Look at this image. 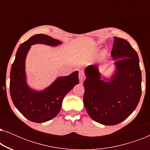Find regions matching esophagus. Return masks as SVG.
Listing matches in <instances>:
<instances>
[{"instance_id": "esophagus-1", "label": "esophagus", "mask_w": 150, "mask_h": 150, "mask_svg": "<svg viewBox=\"0 0 150 150\" xmlns=\"http://www.w3.org/2000/svg\"><path fill=\"white\" fill-rule=\"evenodd\" d=\"M79 80L80 81H81V83H83V80L85 79V75H84V74L82 72V71H81V72L79 73Z\"/></svg>"}]
</instances>
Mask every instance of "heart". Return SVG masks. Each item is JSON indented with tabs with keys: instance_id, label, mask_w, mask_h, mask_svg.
Wrapping results in <instances>:
<instances>
[{
	"instance_id": "obj_1",
	"label": "heart",
	"mask_w": 150,
	"mask_h": 150,
	"mask_svg": "<svg viewBox=\"0 0 150 150\" xmlns=\"http://www.w3.org/2000/svg\"><path fill=\"white\" fill-rule=\"evenodd\" d=\"M106 51H103V52H102V56L103 57H104L106 56Z\"/></svg>"
}]
</instances>
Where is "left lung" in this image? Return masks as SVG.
<instances>
[{"mask_svg":"<svg viewBox=\"0 0 150 150\" xmlns=\"http://www.w3.org/2000/svg\"><path fill=\"white\" fill-rule=\"evenodd\" d=\"M111 57L115 69L109 78L96 65L85 69L83 102L92 120L106 126L120 124L132 114L141 96V71L138 54L128 41L114 37Z\"/></svg>","mask_w":150,"mask_h":150,"instance_id":"left-lung-1","label":"left lung"}]
</instances>
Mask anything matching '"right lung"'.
Wrapping results in <instances>:
<instances>
[{"instance_id":"right-lung-1","label":"right lung","mask_w":150,"mask_h":150,"mask_svg":"<svg viewBox=\"0 0 150 150\" xmlns=\"http://www.w3.org/2000/svg\"><path fill=\"white\" fill-rule=\"evenodd\" d=\"M37 44L57 46L62 42L47 35L38 34L22 43L11 65L9 89L13 104L26 118L33 122L44 123L59 114L63 98L79 83V71H74L67 76L58 77L42 91L30 88L26 81L25 61L30 47Z\"/></svg>"}]
</instances>
